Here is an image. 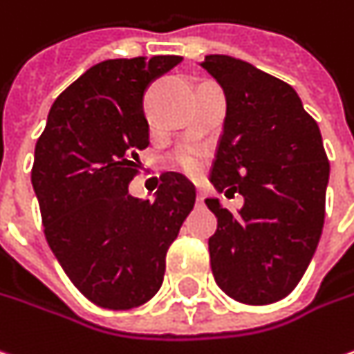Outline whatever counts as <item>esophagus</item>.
I'll list each match as a JSON object with an SVG mask.
<instances>
[{"mask_svg": "<svg viewBox=\"0 0 354 354\" xmlns=\"http://www.w3.org/2000/svg\"><path fill=\"white\" fill-rule=\"evenodd\" d=\"M196 200H198V204L204 202V186H196Z\"/></svg>", "mask_w": 354, "mask_h": 354, "instance_id": "1", "label": "esophagus"}]
</instances>
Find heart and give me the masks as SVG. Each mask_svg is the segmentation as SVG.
<instances>
[{
    "label": "heart",
    "instance_id": "b5f03b06",
    "mask_svg": "<svg viewBox=\"0 0 354 354\" xmlns=\"http://www.w3.org/2000/svg\"><path fill=\"white\" fill-rule=\"evenodd\" d=\"M174 164L188 174H196L202 168V156L196 152H182L174 158Z\"/></svg>",
    "mask_w": 354,
    "mask_h": 354
}]
</instances>
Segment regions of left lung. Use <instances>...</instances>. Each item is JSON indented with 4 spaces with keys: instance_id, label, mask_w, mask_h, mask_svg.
<instances>
[{
    "instance_id": "left-lung-1",
    "label": "left lung",
    "mask_w": 354,
    "mask_h": 354,
    "mask_svg": "<svg viewBox=\"0 0 354 354\" xmlns=\"http://www.w3.org/2000/svg\"><path fill=\"white\" fill-rule=\"evenodd\" d=\"M202 67L225 95L212 184L243 196L236 214L206 198L218 218L207 239L212 273L239 303L268 305L289 295L313 259L329 160L293 86L230 55H207Z\"/></svg>"
}]
</instances>
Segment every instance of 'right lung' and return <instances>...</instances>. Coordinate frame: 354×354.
I'll list each match as a JSON object with an SVG mask.
<instances>
[{"label":"right lung","mask_w":354,"mask_h":354,"mask_svg":"<svg viewBox=\"0 0 354 354\" xmlns=\"http://www.w3.org/2000/svg\"><path fill=\"white\" fill-rule=\"evenodd\" d=\"M182 63L176 55L109 59L53 102L35 145L31 184L51 252L86 299L132 309L156 295L166 252L196 202L178 172L162 174L154 202L129 194L148 147L145 93Z\"/></svg>","instance_id":"obj_1"}]
</instances>
